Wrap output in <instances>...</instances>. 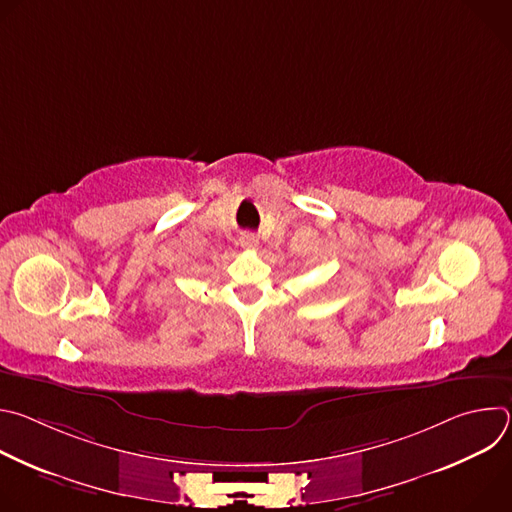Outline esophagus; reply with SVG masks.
Returning a JSON list of instances; mask_svg holds the SVG:
<instances>
[{"mask_svg":"<svg viewBox=\"0 0 512 512\" xmlns=\"http://www.w3.org/2000/svg\"><path fill=\"white\" fill-rule=\"evenodd\" d=\"M241 245H243V249H247V251H255V249L259 247V239H257L255 235H243V237H241Z\"/></svg>","mask_w":512,"mask_h":512,"instance_id":"34e87169","label":"esophagus"}]
</instances>
